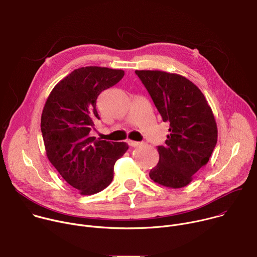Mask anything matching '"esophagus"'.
Masks as SVG:
<instances>
[{
  "mask_svg": "<svg viewBox=\"0 0 257 257\" xmlns=\"http://www.w3.org/2000/svg\"><path fill=\"white\" fill-rule=\"evenodd\" d=\"M128 144L131 146V148H138V146L141 144L138 141H133V140H128Z\"/></svg>",
  "mask_w": 257,
  "mask_h": 257,
  "instance_id": "obj_1",
  "label": "esophagus"
}]
</instances>
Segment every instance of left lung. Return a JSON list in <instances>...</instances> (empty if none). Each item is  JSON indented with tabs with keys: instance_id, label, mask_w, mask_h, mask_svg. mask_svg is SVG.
I'll list each match as a JSON object with an SVG mask.
<instances>
[{
	"instance_id": "8db88e82",
	"label": "left lung",
	"mask_w": 257,
	"mask_h": 257,
	"mask_svg": "<svg viewBox=\"0 0 257 257\" xmlns=\"http://www.w3.org/2000/svg\"><path fill=\"white\" fill-rule=\"evenodd\" d=\"M164 122L170 123L160 161L151 170L156 183L182 188L205 166L215 148L217 128L210 106L200 89L187 78L164 71L136 70Z\"/></svg>"
}]
</instances>
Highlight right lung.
<instances>
[{
    "label": "right lung",
    "instance_id": "right-lung-1",
    "mask_svg": "<svg viewBox=\"0 0 257 257\" xmlns=\"http://www.w3.org/2000/svg\"><path fill=\"white\" fill-rule=\"evenodd\" d=\"M124 74L123 70L105 67L76 69L54 87L43 109L41 129L48 159L82 195L95 194L111 184L115 163L128 150L126 142L89 136L99 119V93Z\"/></svg>",
    "mask_w": 257,
    "mask_h": 257
}]
</instances>
